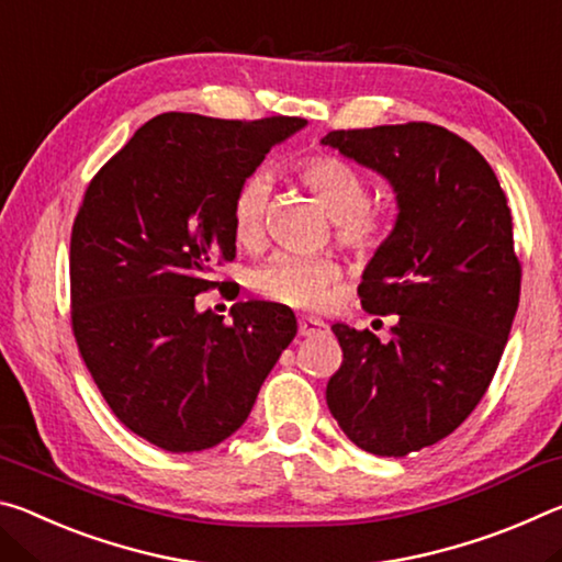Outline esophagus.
<instances>
[{
    "instance_id": "1",
    "label": "esophagus",
    "mask_w": 562,
    "mask_h": 562,
    "mask_svg": "<svg viewBox=\"0 0 562 562\" xmlns=\"http://www.w3.org/2000/svg\"><path fill=\"white\" fill-rule=\"evenodd\" d=\"M325 329H327V325L322 319H312V317L300 319V337H317Z\"/></svg>"
}]
</instances>
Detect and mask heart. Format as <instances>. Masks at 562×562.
I'll list each match as a JSON object with an SVG mask.
<instances>
[{
  "mask_svg": "<svg viewBox=\"0 0 562 562\" xmlns=\"http://www.w3.org/2000/svg\"><path fill=\"white\" fill-rule=\"evenodd\" d=\"M294 173L335 217V235L341 245L359 252H374L389 243L392 221L369 205V180L347 158L335 154L304 156L294 164ZM270 195L272 186L262 173H250L237 183L231 201V227L237 245L258 247L262 243ZM339 274V265L329 258L282 252L258 268L252 284L272 302L312 310L322 304Z\"/></svg>",
  "mask_w": 562,
  "mask_h": 562,
  "instance_id": "1",
  "label": "heart"
}]
</instances>
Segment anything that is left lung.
Listing matches in <instances>:
<instances>
[{"label": "left lung", "instance_id": "obj_1", "mask_svg": "<svg viewBox=\"0 0 562 562\" xmlns=\"http://www.w3.org/2000/svg\"><path fill=\"white\" fill-rule=\"evenodd\" d=\"M392 180L398 221L359 284L392 339L335 325L345 361L327 406L359 449L422 451L446 439L488 392L520 297L513 217L488 160L436 123L329 131L322 138Z\"/></svg>", "mask_w": 562, "mask_h": 562}]
</instances>
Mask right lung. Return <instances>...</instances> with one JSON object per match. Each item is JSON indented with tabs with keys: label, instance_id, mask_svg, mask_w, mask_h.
<instances>
[{
	"label": "right lung",
	"instance_id": "right-lung-1",
	"mask_svg": "<svg viewBox=\"0 0 562 562\" xmlns=\"http://www.w3.org/2000/svg\"><path fill=\"white\" fill-rule=\"evenodd\" d=\"M297 116L160 113L91 178L74 217L71 331L119 422L164 451L213 449L245 424L297 319L237 302L198 312L235 260L231 201Z\"/></svg>",
	"mask_w": 562,
	"mask_h": 562
}]
</instances>
